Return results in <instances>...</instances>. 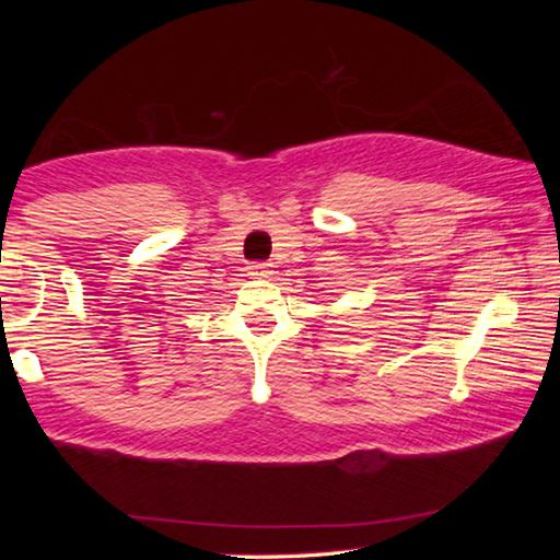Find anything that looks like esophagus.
<instances>
[{
    "instance_id": "obj_1",
    "label": "esophagus",
    "mask_w": 560,
    "mask_h": 560,
    "mask_svg": "<svg viewBox=\"0 0 560 560\" xmlns=\"http://www.w3.org/2000/svg\"><path fill=\"white\" fill-rule=\"evenodd\" d=\"M271 273H273V269L267 261H254L249 267V277H254V279H269Z\"/></svg>"
}]
</instances>
